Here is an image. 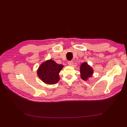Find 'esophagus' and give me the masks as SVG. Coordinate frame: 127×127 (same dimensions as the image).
Masks as SVG:
<instances>
[{"mask_svg": "<svg viewBox=\"0 0 127 127\" xmlns=\"http://www.w3.org/2000/svg\"><path fill=\"white\" fill-rule=\"evenodd\" d=\"M73 64H74V63H73V61L72 60L68 61V64L69 65V66H72Z\"/></svg>", "mask_w": 127, "mask_h": 127, "instance_id": "obj_1", "label": "esophagus"}]
</instances>
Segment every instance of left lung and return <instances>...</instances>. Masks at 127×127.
Segmentation results:
<instances>
[{
	"label": "left lung",
	"mask_w": 127,
	"mask_h": 127,
	"mask_svg": "<svg viewBox=\"0 0 127 127\" xmlns=\"http://www.w3.org/2000/svg\"><path fill=\"white\" fill-rule=\"evenodd\" d=\"M80 72L81 74V78L86 80L88 78L91 77L93 73V69H92L90 66H88L87 63H83L80 68Z\"/></svg>",
	"instance_id": "1"
}]
</instances>
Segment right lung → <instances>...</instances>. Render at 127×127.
<instances>
[{
	"label": "right lung",
	"instance_id": "right-lung-1",
	"mask_svg": "<svg viewBox=\"0 0 127 127\" xmlns=\"http://www.w3.org/2000/svg\"><path fill=\"white\" fill-rule=\"evenodd\" d=\"M63 67V65L57 64L55 61L50 60L41 64L37 73L43 82L52 85L59 82V74Z\"/></svg>",
	"mask_w": 127,
	"mask_h": 127
}]
</instances>
